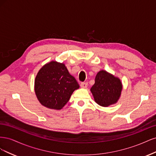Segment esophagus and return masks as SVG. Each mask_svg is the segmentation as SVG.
<instances>
[{
    "label": "esophagus",
    "mask_w": 156,
    "mask_h": 156,
    "mask_svg": "<svg viewBox=\"0 0 156 156\" xmlns=\"http://www.w3.org/2000/svg\"><path fill=\"white\" fill-rule=\"evenodd\" d=\"M88 86V83L87 82H83L81 83V87L83 88H86Z\"/></svg>",
    "instance_id": "1"
}]
</instances>
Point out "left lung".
<instances>
[{
	"label": "left lung",
	"instance_id": "obj_1",
	"mask_svg": "<svg viewBox=\"0 0 156 156\" xmlns=\"http://www.w3.org/2000/svg\"><path fill=\"white\" fill-rule=\"evenodd\" d=\"M122 84L119 78L105 70L99 72L95 78V83L90 91L95 101L102 107H108L116 103L121 95Z\"/></svg>",
	"mask_w": 156,
	"mask_h": 156
}]
</instances>
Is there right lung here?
I'll return each mask as SVG.
<instances>
[{
	"instance_id": "add662e5",
	"label": "right lung",
	"mask_w": 156,
	"mask_h": 156,
	"mask_svg": "<svg viewBox=\"0 0 156 156\" xmlns=\"http://www.w3.org/2000/svg\"><path fill=\"white\" fill-rule=\"evenodd\" d=\"M79 88L63 63L51 61L40 70L35 79L34 90L42 105L60 110L66 104L75 90Z\"/></svg>"
}]
</instances>
